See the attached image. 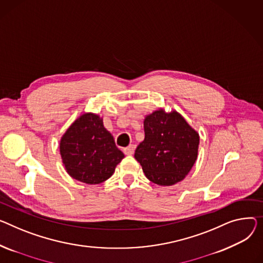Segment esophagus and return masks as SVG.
Here are the masks:
<instances>
[{"label":"esophagus","mask_w":263,"mask_h":263,"mask_svg":"<svg viewBox=\"0 0 263 263\" xmlns=\"http://www.w3.org/2000/svg\"><path fill=\"white\" fill-rule=\"evenodd\" d=\"M134 150H135V146L134 145H130V146H128L127 148L124 149V153L126 155H132L134 153Z\"/></svg>","instance_id":"esophagus-1"}]
</instances>
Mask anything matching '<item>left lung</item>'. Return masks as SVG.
<instances>
[{
    "label": "left lung",
    "instance_id": "obj_1",
    "mask_svg": "<svg viewBox=\"0 0 263 263\" xmlns=\"http://www.w3.org/2000/svg\"><path fill=\"white\" fill-rule=\"evenodd\" d=\"M145 139L135 150L147 179L157 185L170 186L185 179L198 157L200 137L177 111L163 109L144 120Z\"/></svg>",
    "mask_w": 263,
    "mask_h": 263
}]
</instances>
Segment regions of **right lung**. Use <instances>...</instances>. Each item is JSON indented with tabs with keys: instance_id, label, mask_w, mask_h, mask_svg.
<instances>
[{
	"instance_id": "add662e5",
	"label": "right lung",
	"mask_w": 263,
	"mask_h": 263,
	"mask_svg": "<svg viewBox=\"0 0 263 263\" xmlns=\"http://www.w3.org/2000/svg\"><path fill=\"white\" fill-rule=\"evenodd\" d=\"M60 154L69 176L90 185L108 180L125 157L102 118L93 113H84L69 126L61 137Z\"/></svg>"
}]
</instances>
